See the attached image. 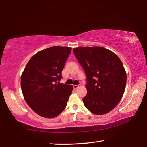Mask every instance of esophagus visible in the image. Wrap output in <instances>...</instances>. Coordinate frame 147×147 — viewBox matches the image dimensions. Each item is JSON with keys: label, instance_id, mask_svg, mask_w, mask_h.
I'll return each mask as SVG.
<instances>
[{"label": "esophagus", "instance_id": "esophagus-1", "mask_svg": "<svg viewBox=\"0 0 147 147\" xmlns=\"http://www.w3.org/2000/svg\"><path fill=\"white\" fill-rule=\"evenodd\" d=\"M73 88H74V89H77V88H79V85H74L73 86Z\"/></svg>", "mask_w": 147, "mask_h": 147}]
</instances>
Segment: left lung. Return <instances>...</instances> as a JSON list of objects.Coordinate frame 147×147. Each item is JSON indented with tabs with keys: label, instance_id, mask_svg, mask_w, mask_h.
<instances>
[{
	"label": "left lung",
	"instance_id": "left-lung-1",
	"mask_svg": "<svg viewBox=\"0 0 147 147\" xmlns=\"http://www.w3.org/2000/svg\"><path fill=\"white\" fill-rule=\"evenodd\" d=\"M73 51L87 77L84 106L95 115L109 112L121 100L126 88V73L121 59L102 47H77Z\"/></svg>",
	"mask_w": 147,
	"mask_h": 147
}]
</instances>
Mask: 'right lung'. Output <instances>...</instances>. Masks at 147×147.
Here are the masks:
<instances>
[{
    "mask_svg": "<svg viewBox=\"0 0 147 147\" xmlns=\"http://www.w3.org/2000/svg\"><path fill=\"white\" fill-rule=\"evenodd\" d=\"M71 48L54 46L39 51L27 63L21 76L24 98L35 113L54 118L65 108L73 89L72 85L58 84ZM59 82H58L59 83Z\"/></svg>",
    "mask_w": 147,
    "mask_h": 147,
    "instance_id": "right-lung-1",
    "label": "right lung"
}]
</instances>
